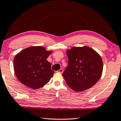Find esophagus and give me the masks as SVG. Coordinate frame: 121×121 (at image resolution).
Here are the masks:
<instances>
[{
    "label": "esophagus",
    "instance_id": "esophagus-1",
    "mask_svg": "<svg viewBox=\"0 0 121 121\" xmlns=\"http://www.w3.org/2000/svg\"><path fill=\"white\" fill-rule=\"evenodd\" d=\"M58 71H59V73H62V72H63V69L61 68L60 69H59V70Z\"/></svg>",
    "mask_w": 121,
    "mask_h": 121
}]
</instances>
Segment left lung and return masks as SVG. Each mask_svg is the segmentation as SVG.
Wrapping results in <instances>:
<instances>
[{"mask_svg": "<svg viewBox=\"0 0 121 121\" xmlns=\"http://www.w3.org/2000/svg\"><path fill=\"white\" fill-rule=\"evenodd\" d=\"M68 67L62 76L69 87L77 92L91 88L101 76L103 63L100 55L88 46L73 47L67 52Z\"/></svg>", "mask_w": 121, "mask_h": 121, "instance_id": "left-lung-1", "label": "left lung"}]
</instances>
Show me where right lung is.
Wrapping results in <instances>:
<instances>
[{
	"label": "right lung",
	"mask_w": 121,
	"mask_h": 121,
	"mask_svg": "<svg viewBox=\"0 0 121 121\" xmlns=\"http://www.w3.org/2000/svg\"><path fill=\"white\" fill-rule=\"evenodd\" d=\"M52 51L42 46H32L24 49L14 59V69L20 82L34 89L43 86L50 80L54 71L46 59Z\"/></svg>",
	"instance_id": "right-lung-1"
}]
</instances>
